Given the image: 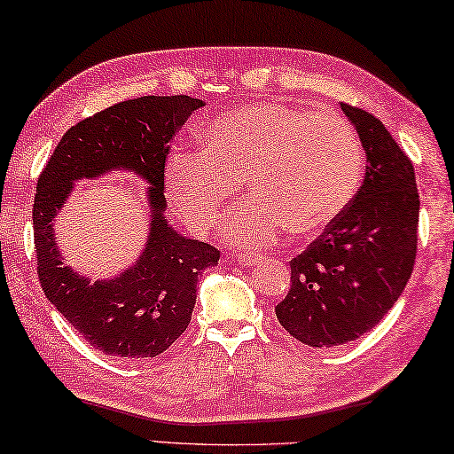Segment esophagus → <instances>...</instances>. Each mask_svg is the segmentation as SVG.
Here are the masks:
<instances>
[{
    "label": "esophagus",
    "instance_id": "34e87169",
    "mask_svg": "<svg viewBox=\"0 0 454 454\" xmlns=\"http://www.w3.org/2000/svg\"><path fill=\"white\" fill-rule=\"evenodd\" d=\"M237 259H239V263L245 267H255L261 261V257L255 255V253H241V255H237Z\"/></svg>",
    "mask_w": 454,
    "mask_h": 454
}]
</instances>
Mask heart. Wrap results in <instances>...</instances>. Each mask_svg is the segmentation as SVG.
<instances>
[{"instance_id": "1", "label": "heart", "mask_w": 454, "mask_h": 454, "mask_svg": "<svg viewBox=\"0 0 454 454\" xmlns=\"http://www.w3.org/2000/svg\"><path fill=\"white\" fill-rule=\"evenodd\" d=\"M363 171L361 141L345 117L265 101L215 119L201 151L173 149L163 179L195 235L209 231L245 179L251 199L229 211L221 229L235 247L259 249L285 229L297 237L323 233L351 203Z\"/></svg>"}]
</instances>
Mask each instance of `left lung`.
Returning <instances> with one entry per match:
<instances>
[{
    "label": "left lung",
    "mask_w": 454,
    "mask_h": 454,
    "mask_svg": "<svg viewBox=\"0 0 454 454\" xmlns=\"http://www.w3.org/2000/svg\"><path fill=\"white\" fill-rule=\"evenodd\" d=\"M367 155L347 209L291 261V289L275 315L309 347L359 339L391 311L417 257L419 191L411 159L375 115L340 103Z\"/></svg>",
    "instance_id": "obj_1"
}]
</instances>
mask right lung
<instances>
[{
    "instance_id": "add662e5",
    "label": "right lung",
    "mask_w": 454,
    "mask_h": 454,
    "mask_svg": "<svg viewBox=\"0 0 454 454\" xmlns=\"http://www.w3.org/2000/svg\"><path fill=\"white\" fill-rule=\"evenodd\" d=\"M203 106L189 95L117 103L71 127L39 175L34 201L39 283L47 301L101 353L151 359L167 351L191 321L199 277L217 265V249L181 235L165 217V157L175 135ZM111 170L133 172L150 185V233L131 268L91 282L62 263L54 219L77 180Z\"/></svg>"
}]
</instances>
